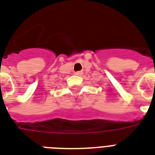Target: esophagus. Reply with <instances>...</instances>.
<instances>
[{
  "label": "esophagus",
  "mask_w": 155,
  "mask_h": 155,
  "mask_svg": "<svg viewBox=\"0 0 155 155\" xmlns=\"http://www.w3.org/2000/svg\"><path fill=\"white\" fill-rule=\"evenodd\" d=\"M75 75H83V72L82 71H76V72H75Z\"/></svg>",
  "instance_id": "1"
}]
</instances>
